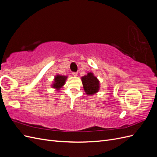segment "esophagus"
<instances>
[{"instance_id": "esophagus-1", "label": "esophagus", "mask_w": 157, "mask_h": 157, "mask_svg": "<svg viewBox=\"0 0 157 157\" xmlns=\"http://www.w3.org/2000/svg\"><path fill=\"white\" fill-rule=\"evenodd\" d=\"M72 74H73V76H77L78 73H77V72H73Z\"/></svg>"}]
</instances>
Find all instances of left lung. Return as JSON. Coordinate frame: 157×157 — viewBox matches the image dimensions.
<instances>
[{"mask_svg": "<svg viewBox=\"0 0 157 157\" xmlns=\"http://www.w3.org/2000/svg\"><path fill=\"white\" fill-rule=\"evenodd\" d=\"M83 88L87 95H94L99 90V81L92 73H88L81 78Z\"/></svg>", "mask_w": 157, "mask_h": 157, "instance_id": "1", "label": "left lung"}]
</instances>
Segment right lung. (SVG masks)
Instances as JSON below:
<instances>
[{"label": "right lung", "instance_id": "right-lung-1", "mask_svg": "<svg viewBox=\"0 0 157 157\" xmlns=\"http://www.w3.org/2000/svg\"><path fill=\"white\" fill-rule=\"evenodd\" d=\"M67 77H65V76H62L59 75H56L54 80V83L52 85V88H55L56 90H60V88H62V86L65 84V80H67Z\"/></svg>", "mask_w": 157, "mask_h": 157}]
</instances>
